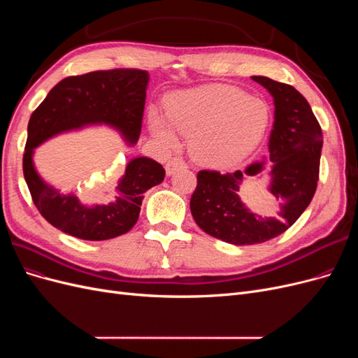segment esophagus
Segmentation results:
<instances>
[{
    "instance_id": "1",
    "label": "esophagus",
    "mask_w": 358,
    "mask_h": 358,
    "mask_svg": "<svg viewBox=\"0 0 358 358\" xmlns=\"http://www.w3.org/2000/svg\"><path fill=\"white\" fill-rule=\"evenodd\" d=\"M187 167H188V166H187L185 161H183V159L179 158V157H175V158H171V159L167 161L166 171H167L169 176H171V175H175L176 171L183 170V169H187Z\"/></svg>"
}]
</instances>
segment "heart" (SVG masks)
I'll use <instances>...</instances> for the list:
<instances>
[{
  "mask_svg": "<svg viewBox=\"0 0 358 358\" xmlns=\"http://www.w3.org/2000/svg\"><path fill=\"white\" fill-rule=\"evenodd\" d=\"M166 115L152 109L150 131L169 148L179 145L174 131L189 137L192 157L200 164L227 169L239 164L262 143L268 127V106L231 85H204L171 94Z\"/></svg>",
  "mask_w": 358,
  "mask_h": 358,
  "instance_id": "obj_1",
  "label": "heart"
}]
</instances>
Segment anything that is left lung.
<instances>
[{
    "label": "left lung",
    "instance_id": "obj_1",
    "mask_svg": "<svg viewBox=\"0 0 358 358\" xmlns=\"http://www.w3.org/2000/svg\"><path fill=\"white\" fill-rule=\"evenodd\" d=\"M273 96L275 122L268 157L243 171L201 170L189 208L200 229L231 245H255L282 234L309 206L317 189L322 148L321 127L309 103L291 85L252 76ZM270 160L268 190L275 200L268 215L249 211L240 199L241 183L257 176Z\"/></svg>",
    "mask_w": 358,
    "mask_h": 358
}]
</instances>
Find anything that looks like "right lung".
Returning a JSON list of instances; mask_svg holds the SVG:
<instances>
[{"mask_svg":"<svg viewBox=\"0 0 358 358\" xmlns=\"http://www.w3.org/2000/svg\"><path fill=\"white\" fill-rule=\"evenodd\" d=\"M149 74L116 69L71 76L53 86L31 115L24 154V176L31 197L49 224L83 241H107L125 234L138 220L145 192L164 180L166 170L148 157L128 162L104 203L88 206L73 192L62 194L36 170L34 149L50 137L90 125L115 128L129 146L142 131Z\"/></svg>","mask_w":358,"mask_h":358,"instance_id":"obj_1","label":"right lung"}]
</instances>
